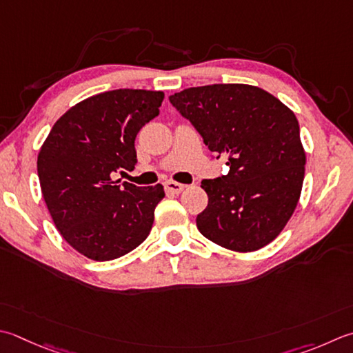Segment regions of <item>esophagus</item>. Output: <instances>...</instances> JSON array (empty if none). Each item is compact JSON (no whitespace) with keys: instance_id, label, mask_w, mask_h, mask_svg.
Instances as JSON below:
<instances>
[{"instance_id":"34e87169","label":"esophagus","mask_w":353,"mask_h":353,"mask_svg":"<svg viewBox=\"0 0 353 353\" xmlns=\"http://www.w3.org/2000/svg\"><path fill=\"white\" fill-rule=\"evenodd\" d=\"M165 190H167L168 192H172V194H179V192H182L185 190V185L177 183L174 181H170L165 183Z\"/></svg>"}]
</instances>
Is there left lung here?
I'll use <instances>...</instances> for the list:
<instances>
[{
  "mask_svg": "<svg viewBox=\"0 0 353 353\" xmlns=\"http://www.w3.org/2000/svg\"><path fill=\"white\" fill-rule=\"evenodd\" d=\"M170 102L230 167L202 181L208 206L197 230L219 246L251 252L279 236L294 214L305 179L306 153L291 108L263 88L212 84L185 88Z\"/></svg>",
  "mask_w": 353,
  "mask_h": 353,
  "instance_id": "8db88e82",
  "label": "left lung"
}]
</instances>
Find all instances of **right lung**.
I'll use <instances>...</instances> for the list:
<instances>
[{"label": "right lung", "mask_w": 353, "mask_h": 353, "mask_svg": "<svg viewBox=\"0 0 353 353\" xmlns=\"http://www.w3.org/2000/svg\"><path fill=\"white\" fill-rule=\"evenodd\" d=\"M163 96L133 88L90 96L54 122L39 150L47 210L62 239L87 259H119L148 237L163 186L116 177L134 170L136 136L159 114Z\"/></svg>", "instance_id": "obj_1"}]
</instances>
